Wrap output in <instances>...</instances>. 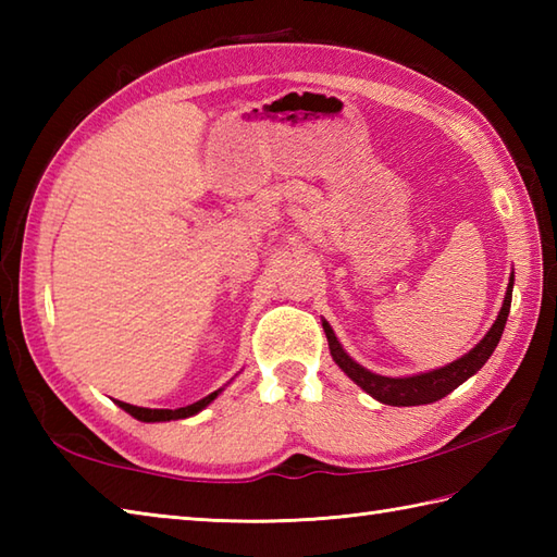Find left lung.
Wrapping results in <instances>:
<instances>
[{
  "label": "left lung",
  "instance_id": "1",
  "mask_svg": "<svg viewBox=\"0 0 557 557\" xmlns=\"http://www.w3.org/2000/svg\"><path fill=\"white\" fill-rule=\"evenodd\" d=\"M512 280L510 277V287H507L505 294V304L498 313V321L493 323L488 330V335L483 337L479 345L471 349L465 357L453 361L449 366H443V369H435L421 375H411V377H385V375H375L371 371H366L363 366H359L354 359L347 357V351L339 347V342L333 333V327L323 323L325 335H327V345L330 354H333L335 363L345 371L354 383L363 387L366 393L375 397L377 401L389 407H417V405H431V401L443 399L445 395L453 393L455 387H459L467 377L474 375L483 363L488 361L491 354L498 347V342L503 337V330L507 323V313H510V304H512Z\"/></svg>",
  "mask_w": 557,
  "mask_h": 557
}]
</instances>
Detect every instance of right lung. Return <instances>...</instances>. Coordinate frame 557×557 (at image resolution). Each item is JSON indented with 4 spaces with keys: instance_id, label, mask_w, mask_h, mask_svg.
I'll return each mask as SVG.
<instances>
[{
    "instance_id": "1",
    "label": "right lung",
    "mask_w": 557,
    "mask_h": 557,
    "mask_svg": "<svg viewBox=\"0 0 557 557\" xmlns=\"http://www.w3.org/2000/svg\"><path fill=\"white\" fill-rule=\"evenodd\" d=\"M220 389H215V393H210L208 397L194 401V405L188 407H180V409H144V407H134V405H126V401H116L124 411L132 413L134 419L138 421H172V419H186V417H194V413H198L203 407H208L212 399L218 397Z\"/></svg>"
}]
</instances>
